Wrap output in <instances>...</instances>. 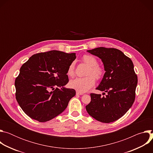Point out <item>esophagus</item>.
Segmentation results:
<instances>
[{
    "mask_svg": "<svg viewBox=\"0 0 153 153\" xmlns=\"http://www.w3.org/2000/svg\"><path fill=\"white\" fill-rule=\"evenodd\" d=\"M76 94H78V95H82V94H83V93H80V92L76 91Z\"/></svg>",
    "mask_w": 153,
    "mask_h": 153,
    "instance_id": "34e87169",
    "label": "esophagus"
}]
</instances>
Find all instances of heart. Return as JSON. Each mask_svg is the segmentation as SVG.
I'll use <instances>...</instances> for the list:
<instances>
[{
    "label": "heart",
    "instance_id": "heart-1",
    "mask_svg": "<svg viewBox=\"0 0 153 153\" xmlns=\"http://www.w3.org/2000/svg\"><path fill=\"white\" fill-rule=\"evenodd\" d=\"M84 63L90 66L86 75L88 76L76 78L70 81V86L71 88L76 90L80 93H85L88 91L95 85L96 80H100L103 77L104 71L103 69L98 65V61L96 57L91 55H85L82 57ZM74 63H71L68 67L67 74L70 77L74 76Z\"/></svg>",
    "mask_w": 153,
    "mask_h": 153
}]
</instances>
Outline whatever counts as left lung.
I'll return each mask as SVG.
<instances>
[{
  "instance_id": "8db88e82",
  "label": "left lung",
  "mask_w": 153,
  "mask_h": 153,
  "mask_svg": "<svg viewBox=\"0 0 153 153\" xmlns=\"http://www.w3.org/2000/svg\"><path fill=\"white\" fill-rule=\"evenodd\" d=\"M87 51L99 57L103 63L105 73L96 90L106 94L91 93V102L86 110L99 122H114L128 111L135 100L137 76L133 63L116 48L99 47Z\"/></svg>"
}]
</instances>
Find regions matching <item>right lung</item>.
<instances>
[{
	"label": "right lung",
	"mask_w": 153,
	"mask_h": 153,
	"mask_svg": "<svg viewBox=\"0 0 153 153\" xmlns=\"http://www.w3.org/2000/svg\"><path fill=\"white\" fill-rule=\"evenodd\" d=\"M76 58V53L53 50L34 54L22 65L15 80L16 98L30 118L45 122L66 109L76 95L74 89L64 87Z\"/></svg>",
	"instance_id": "right-lung-1"
}]
</instances>
